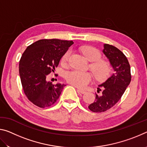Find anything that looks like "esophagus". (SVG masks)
Listing matches in <instances>:
<instances>
[{"label":"esophagus","instance_id":"34e87169","mask_svg":"<svg viewBox=\"0 0 147 147\" xmlns=\"http://www.w3.org/2000/svg\"><path fill=\"white\" fill-rule=\"evenodd\" d=\"M77 91H78V93H82V94H84V93H86V91H84V90H82V89H77Z\"/></svg>","mask_w":147,"mask_h":147}]
</instances>
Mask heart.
<instances>
[{"mask_svg":"<svg viewBox=\"0 0 147 147\" xmlns=\"http://www.w3.org/2000/svg\"><path fill=\"white\" fill-rule=\"evenodd\" d=\"M82 52L89 61L93 62L91 65V70L96 80L103 81L107 78L110 73L111 67L109 62L102 59V54L99 50L91 46H86L82 48ZM71 51H67L61 58V63H67ZM65 78L68 83L77 88H85L92 82L93 76L89 73H84L78 71H71L67 72Z\"/></svg>","mask_w":147,"mask_h":147,"instance_id":"1","label":"heart"}]
</instances>
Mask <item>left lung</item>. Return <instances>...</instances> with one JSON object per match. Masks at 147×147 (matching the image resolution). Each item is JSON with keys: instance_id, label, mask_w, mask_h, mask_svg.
I'll return each mask as SVG.
<instances>
[{"instance_id": "8db88e82", "label": "left lung", "mask_w": 147, "mask_h": 147, "mask_svg": "<svg viewBox=\"0 0 147 147\" xmlns=\"http://www.w3.org/2000/svg\"><path fill=\"white\" fill-rule=\"evenodd\" d=\"M103 53L109 59L114 73L103 84L99 85L95 100L88 106L91 111L104 112L118 102L131 82L130 66L126 56L120 50L109 44L104 45Z\"/></svg>"}]
</instances>
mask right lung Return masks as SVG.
<instances>
[{
	"label": "right lung",
	"instance_id": "add662e5",
	"mask_svg": "<svg viewBox=\"0 0 147 147\" xmlns=\"http://www.w3.org/2000/svg\"><path fill=\"white\" fill-rule=\"evenodd\" d=\"M73 41L40 39L27 47L19 61V75L24 93L28 100L39 108L51 106L60 96L64 84L48 82L59 60Z\"/></svg>",
	"mask_w": 147,
	"mask_h": 147
}]
</instances>
